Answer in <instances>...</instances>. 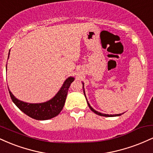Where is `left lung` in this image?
I'll use <instances>...</instances> for the list:
<instances>
[{
	"mask_svg": "<svg viewBox=\"0 0 153 153\" xmlns=\"http://www.w3.org/2000/svg\"><path fill=\"white\" fill-rule=\"evenodd\" d=\"M82 86H83V85H82ZM83 92H84V95H85V91H84V90H83ZM86 98V97H85ZM87 103H88V106H89V108H91V110L92 111H94L95 114H98V115H99V116H103V117H117V116H120V115H122V114H114V115H112V114H101V113H100V112H99V111H96V110H94V108H92V107H91V106H90V104H89V103L88 102V101H87ZM124 114V113H123Z\"/></svg>",
	"mask_w": 153,
	"mask_h": 153,
	"instance_id": "8db88e82",
	"label": "left lung"
}]
</instances>
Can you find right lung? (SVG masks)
Returning a JSON list of instances; mask_svg holds the SVG:
<instances>
[{
  "label": "right lung",
  "instance_id": "obj_1",
  "mask_svg": "<svg viewBox=\"0 0 153 153\" xmlns=\"http://www.w3.org/2000/svg\"><path fill=\"white\" fill-rule=\"evenodd\" d=\"M9 56V55H8ZM74 80V78L70 77L65 81L62 88L57 95L50 101L42 103H29L23 102L15 98L9 91V94L13 102L22 111L36 120H47L56 117L60 113L64 106L68 88Z\"/></svg>",
  "mask_w": 153,
  "mask_h": 153
}]
</instances>
